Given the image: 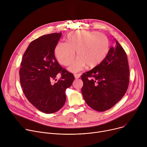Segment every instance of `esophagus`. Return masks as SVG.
<instances>
[{
    "instance_id": "esophagus-1",
    "label": "esophagus",
    "mask_w": 147,
    "mask_h": 147,
    "mask_svg": "<svg viewBox=\"0 0 147 147\" xmlns=\"http://www.w3.org/2000/svg\"><path fill=\"white\" fill-rule=\"evenodd\" d=\"M74 76L76 78H78L80 77V74H74Z\"/></svg>"
}]
</instances>
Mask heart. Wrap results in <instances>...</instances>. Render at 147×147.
Returning <instances> with one entry per match:
<instances>
[{
  "label": "heart",
  "mask_w": 147,
  "mask_h": 147,
  "mask_svg": "<svg viewBox=\"0 0 147 147\" xmlns=\"http://www.w3.org/2000/svg\"><path fill=\"white\" fill-rule=\"evenodd\" d=\"M67 42H59L55 55L59 63L68 66L75 56L77 57L70 64L69 70L78 72L86 66L93 68L106 59L110 49L109 38L97 31H77L69 33Z\"/></svg>",
  "instance_id": "b5f03b06"
}]
</instances>
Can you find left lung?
<instances>
[{
	"label": "left lung",
	"mask_w": 147,
	"mask_h": 147,
	"mask_svg": "<svg viewBox=\"0 0 147 147\" xmlns=\"http://www.w3.org/2000/svg\"><path fill=\"white\" fill-rule=\"evenodd\" d=\"M115 46L101 63L83 73L81 92L89 107L98 112L106 111L126 92L130 69L125 52L115 38Z\"/></svg>",
	"instance_id": "8db88e82"
}]
</instances>
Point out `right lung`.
<instances>
[{
    "mask_svg": "<svg viewBox=\"0 0 147 147\" xmlns=\"http://www.w3.org/2000/svg\"><path fill=\"white\" fill-rule=\"evenodd\" d=\"M61 32L41 36L30 44L20 69V81L28 101L39 111L53 113L64 105L65 91L74 80V75L59 64L55 49ZM60 74L61 79L51 81Z\"/></svg>",
    "mask_w": 147,
    "mask_h": 147,
    "instance_id": "1",
    "label": "right lung"
}]
</instances>
